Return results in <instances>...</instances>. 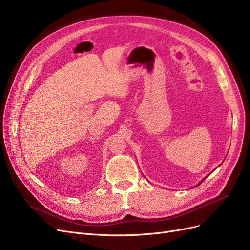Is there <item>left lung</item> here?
<instances>
[{
  "label": "left lung",
  "instance_id": "8db88e82",
  "mask_svg": "<svg viewBox=\"0 0 250 250\" xmlns=\"http://www.w3.org/2000/svg\"><path fill=\"white\" fill-rule=\"evenodd\" d=\"M204 180H205V179H204ZM201 182H203V181H201ZM201 182H200V183H201ZM200 183H199V184H200ZM199 184H198V185H199ZM198 185H197V186H198Z\"/></svg>",
  "mask_w": 250,
  "mask_h": 250
}]
</instances>
